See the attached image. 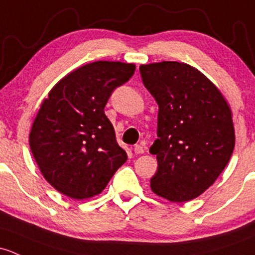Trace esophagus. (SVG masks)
I'll return each instance as SVG.
<instances>
[{"label": "esophagus", "instance_id": "1", "mask_svg": "<svg viewBox=\"0 0 255 255\" xmlns=\"http://www.w3.org/2000/svg\"><path fill=\"white\" fill-rule=\"evenodd\" d=\"M134 152L136 155L138 154H143L144 152V148H143V145H141V144H136V145H134Z\"/></svg>", "mask_w": 255, "mask_h": 255}]
</instances>
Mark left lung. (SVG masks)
<instances>
[{
  "instance_id": "1",
  "label": "left lung",
  "mask_w": 255,
  "mask_h": 255,
  "mask_svg": "<svg viewBox=\"0 0 255 255\" xmlns=\"http://www.w3.org/2000/svg\"><path fill=\"white\" fill-rule=\"evenodd\" d=\"M139 71L159 105L157 139L150 146L157 159L151 191L170 202H188L205 192L231 159V109L218 88L189 64L163 61L141 64Z\"/></svg>"
}]
</instances>
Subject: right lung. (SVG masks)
Here are the masks:
<instances>
[{"label": "right lung", "instance_id": "obj_1", "mask_svg": "<svg viewBox=\"0 0 255 255\" xmlns=\"http://www.w3.org/2000/svg\"><path fill=\"white\" fill-rule=\"evenodd\" d=\"M134 71L133 63H88L61 79L41 104L29 145L42 176L62 194L78 200L99 194L127 161L104 109Z\"/></svg>", "mask_w": 255, "mask_h": 255}]
</instances>
